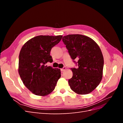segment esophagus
I'll use <instances>...</instances> for the list:
<instances>
[{
    "label": "esophagus",
    "mask_w": 123,
    "mask_h": 123,
    "mask_svg": "<svg viewBox=\"0 0 123 123\" xmlns=\"http://www.w3.org/2000/svg\"><path fill=\"white\" fill-rule=\"evenodd\" d=\"M66 67H64V68H62V69H61V71L62 72V71H65V70H66Z\"/></svg>",
    "instance_id": "obj_1"
}]
</instances>
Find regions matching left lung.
<instances>
[{
  "instance_id": "left-lung-1",
  "label": "left lung",
  "mask_w": 123,
  "mask_h": 123,
  "mask_svg": "<svg viewBox=\"0 0 123 123\" xmlns=\"http://www.w3.org/2000/svg\"><path fill=\"white\" fill-rule=\"evenodd\" d=\"M62 41L72 59H78L79 67L71 68L73 76L68 80L71 90L78 94L91 93L103 77L104 57L99 47L89 37L80 34L64 36Z\"/></svg>"
}]
</instances>
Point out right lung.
Returning a JSON list of instances; mask_svg holds the SVG:
<instances>
[{
  "label": "right lung",
  "instance_id": "right-lung-1",
  "mask_svg": "<svg viewBox=\"0 0 123 123\" xmlns=\"http://www.w3.org/2000/svg\"><path fill=\"white\" fill-rule=\"evenodd\" d=\"M62 35H39L26 42L19 55L18 73L24 84L32 93L44 96L55 89L61 76V70L46 66L52 62L50 53Z\"/></svg>",
  "mask_w": 123,
  "mask_h": 123
}]
</instances>
